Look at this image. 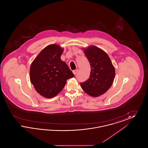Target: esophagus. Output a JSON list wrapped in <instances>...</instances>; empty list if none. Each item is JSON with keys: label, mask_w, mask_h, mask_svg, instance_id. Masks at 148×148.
Listing matches in <instances>:
<instances>
[{"label": "esophagus", "mask_w": 148, "mask_h": 148, "mask_svg": "<svg viewBox=\"0 0 148 148\" xmlns=\"http://www.w3.org/2000/svg\"><path fill=\"white\" fill-rule=\"evenodd\" d=\"M77 72H78V69H76V70H74V71H73V74H74V75H77Z\"/></svg>", "instance_id": "esophagus-1"}]
</instances>
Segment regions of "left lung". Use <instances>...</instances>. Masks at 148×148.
<instances>
[{
	"mask_svg": "<svg viewBox=\"0 0 148 148\" xmlns=\"http://www.w3.org/2000/svg\"><path fill=\"white\" fill-rule=\"evenodd\" d=\"M90 65L89 78L80 83L83 90L90 96L97 97L105 93L112 86L115 77V68L108 54L95 46L84 50Z\"/></svg>",
	"mask_w": 148,
	"mask_h": 148,
	"instance_id": "left-lung-1",
	"label": "left lung"
}]
</instances>
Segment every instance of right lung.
Here are the masks:
<instances>
[{"label":"right lung","mask_w":148,"mask_h":148,"mask_svg":"<svg viewBox=\"0 0 148 148\" xmlns=\"http://www.w3.org/2000/svg\"><path fill=\"white\" fill-rule=\"evenodd\" d=\"M63 49L56 44L46 47L36 56L30 69L31 83L42 97L53 98L62 90L66 80L74 75L60 56Z\"/></svg>","instance_id":"obj_1"}]
</instances>
